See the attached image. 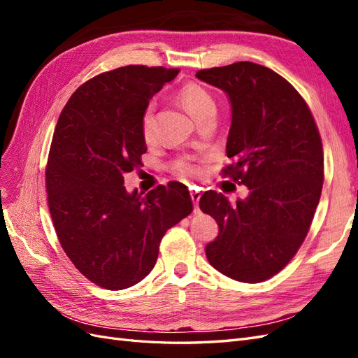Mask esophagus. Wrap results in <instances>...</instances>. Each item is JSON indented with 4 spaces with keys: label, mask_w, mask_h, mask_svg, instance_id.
<instances>
[{
    "label": "esophagus",
    "mask_w": 358,
    "mask_h": 358,
    "mask_svg": "<svg viewBox=\"0 0 358 358\" xmlns=\"http://www.w3.org/2000/svg\"><path fill=\"white\" fill-rule=\"evenodd\" d=\"M200 197L201 194L199 191H191V200L194 203V208H196V210L199 212V201H200Z\"/></svg>",
    "instance_id": "1"
}]
</instances>
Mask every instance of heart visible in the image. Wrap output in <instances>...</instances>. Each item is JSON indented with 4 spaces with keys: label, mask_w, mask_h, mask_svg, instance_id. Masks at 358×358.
<instances>
[{
    "label": "heart",
    "mask_w": 358,
    "mask_h": 358,
    "mask_svg": "<svg viewBox=\"0 0 358 358\" xmlns=\"http://www.w3.org/2000/svg\"><path fill=\"white\" fill-rule=\"evenodd\" d=\"M179 100L185 107L187 112L196 119H200L204 113L209 110H215V101L212 95L201 88L197 83H185L179 90ZM140 129H142V136L146 142H150L155 134V117H154V104H148L145 110L140 116ZM179 171L182 175H192V173H197L199 169L194 167L188 162H182L179 166Z\"/></svg>",
    "instance_id": "obj_1"
}]
</instances>
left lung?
<instances>
[{
  "label": "left lung",
  "instance_id": "obj_1",
  "mask_svg": "<svg viewBox=\"0 0 358 358\" xmlns=\"http://www.w3.org/2000/svg\"><path fill=\"white\" fill-rule=\"evenodd\" d=\"M231 104L224 176L243 183L246 199L231 203L206 191L200 209L218 222L206 245L209 263L241 282H263L280 272L305 241L324 182L318 128L308 104L282 76L241 61L197 71Z\"/></svg>",
  "mask_w": 358,
  "mask_h": 358
}]
</instances>
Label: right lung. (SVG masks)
Listing matches in <instances>:
<instances>
[{"label": "right lung", "instance_id": "add662e5", "mask_svg": "<svg viewBox=\"0 0 358 358\" xmlns=\"http://www.w3.org/2000/svg\"><path fill=\"white\" fill-rule=\"evenodd\" d=\"M178 69L127 66L76 90L53 133L46 167L49 210L64 252L106 289L133 287L154 268L162 236L192 212L187 187L128 192L143 166L140 116Z\"/></svg>", "mask_w": 358, "mask_h": 358}]
</instances>
